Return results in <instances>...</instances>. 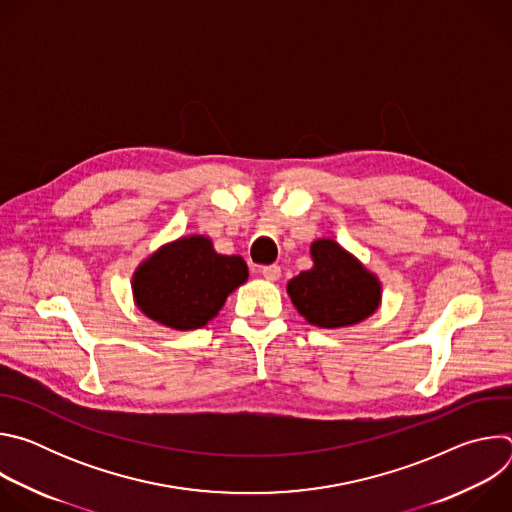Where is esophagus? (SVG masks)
Here are the masks:
<instances>
[{"label":"esophagus","mask_w":512,"mask_h":512,"mask_svg":"<svg viewBox=\"0 0 512 512\" xmlns=\"http://www.w3.org/2000/svg\"><path fill=\"white\" fill-rule=\"evenodd\" d=\"M261 275L267 279V281H277L281 277V267L277 263L273 265H265L261 267Z\"/></svg>","instance_id":"obj_1"}]
</instances>
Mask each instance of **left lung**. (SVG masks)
<instances>
[{"instance_id": "1", "label": "left lung", "mask_w": 512, "mask_h": 512, "mask_svg": "<svg viewBox=\"0 0 512 512\" xmlns=\"http://www.w3.org/2000/svg\"><path fill=\"white\" fill-rule=\"evenodd\" d=\"M314 267L287 283L298 312L314 326L340 328L369 318L381 300V285L338 243L320 239L312 245Z\"/></svg>"}]
</instances>
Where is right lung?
Here are the masks:
<instances>
[{
	"instance_id": "1",
	"label": "right lung",
	"mask_w": 512,
	"mask_h": 512,
	"mask_svg": "<svg viewBox=\"0 0 512 512\" xmlns=\"http://www.w3.org/2000/svg\"><path fill=\"white\" fill-rule=\"evenodd\" d=\"M247 275L243 257L218 255L206 237H188L139 265L133 294L145 316L176 330H194L218 314Z\"/></svg>"
}]
</instances>
